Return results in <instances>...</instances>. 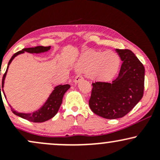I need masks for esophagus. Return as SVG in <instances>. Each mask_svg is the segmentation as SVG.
<instances>
[{
  "label": "esophagus",
  "mask_w": 160,
  "mask_h": 160,
  "mask_svg": "<svg viewBox=\"0 0 160 160\" xmlns=\"http://www.w3.org/2000/svg\"><path fill=\"white\" fill-rule=\"evenodd\" d=\"M82 79H83V77H82L81 74H78V75H77L76 77H75V78H74V82H75V83H76V82H80V80H82Z\"/></svg>",
  "instance_id": "34e87169"
}]
</instances>
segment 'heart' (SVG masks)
Listing matches in <instances>:
<instances>
[{"instance_id":"heart-1","label":"heart","mask_w":160,"mask_h":160,"mask_svg":"<svg viewBox=\"0 0 160 160\" xmlns=\"http://www.w3.org/2000/svg\"><path fill=\"white\" fill-rule=\"evenodd\" d=\"M120 66V58L113 51L95 52L88 51L82 54L77 68L88 71L92 78L98 80H111L117 72Z\"/></svg>"}]
</instances>
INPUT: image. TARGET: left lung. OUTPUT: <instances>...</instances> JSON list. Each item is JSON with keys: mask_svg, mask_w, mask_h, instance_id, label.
<instances>
[{"mask_svg": "<svg viewBox=\"0 0 160 160\" xmlns=\"http://www.w3.org/2000/svg\"><path fill=\"white\" fill-rule=\"evenodd\" d=\"M122 61L118 77L112 82L92 83L89 105L105 119L121 118L138 103L144 95V67L129 49H116Z\"/></svg>", "mask_w": 160, "mask_h": 160, "instance_id": "left-lung-1", "label": "left lung"}]
</instances>
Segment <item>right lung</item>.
I'll list each match as a JSON object with an SVG mask.
<instances>
[{
  "label": "right lung",
  "instance_id": "right-lung-1",
  "mask_svg": "<svg viewBox=\"0 0 160 160\" xmlns=\"http://www.w3.org/2000/svg\"><path fill=\"white\" fill-rule=\"evenodd\" d=\"M50 49V47H43V46H38V47H32V48H25L22 50L19 51V52H16L12 57H11L10 60L9 61L8 66H7V68L5 74H3V79H2V86L1 87H3V83H4V79L6 77L7 70H8V67L11 63V62L12 61L14 58L18 55L23 53L24 52H28L30 53H40V52H47ZM71 87V86L69 84H65V85H59L56 86L54 89V90L52 91V92L51 93V95H49V97L47 99V101L46 102V103L42 106V108H40L39 110L35 112H33V113H19L14 111L13 109L11 108L12 113L14 114L19 116V117H22V118L27 120L30 122H43L45 121L50 120L51 118H52L56 114L57 112H58V109H59L60 106H61L62 102V98H63L64 94L66 92V91ZM0 90H1V85H0ZM5 96V95H4Z\"/></svg>",
  "mask_w": 160,
  "mask_h": 160
}]
</instances>
